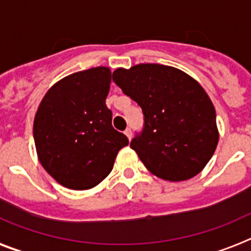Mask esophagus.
<instances>
[{
    "instance_id": "34e87169",
    "label": "esophagus",
    "mask_w": 251,
    "mask_h": 251,
    "mask_svg": "<svg viewBox=\"0 0 251 251\" xmlns=\"http://www.w3.org/2000/svg\"><path fill=\"white\" fill-rule=\"evenodd\" d=\"M124 133H126V136H127V138L129 139H132V130H130V128H127V129L124 130Z\"/></svg>"
}]
</instances>
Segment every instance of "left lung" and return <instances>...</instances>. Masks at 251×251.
<instances>
[{
	"label": "left lung",
	"instance_id": "1",
	"mask_svg": "<svg viewBox=\"0 0 251 251\" xmlns=\"http://www.w3.org/2000/svg\"><path fill=\"white\" fill-rule=\"evenodd\" d=\"M113 80L143 110L145 128L130 148L151 174L171 182L200 174L219 143L215 106L200 83L161 64L118 68Z\"/></svg>",
	"mask_w": 251,
	"mask_h": 251
}]
</instances>
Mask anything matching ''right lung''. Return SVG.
<instances>
[{"label":"right lung","mask_w":251,"mask_h":251,"mask_svg":"<svg viewBox=\"0 0 251 251\" xmlns=\"http://www.w3.org/2000/svg\"><path fill=\"white\" fill-rule=\"evenodd\" d=\"M112 72L97 66L63 77L44 95L34 119L40 163L70 190H89L103 181L128 138L112 126L105 99Z\"/></svg>","instance_id":"add662e5"}]
</instances>
